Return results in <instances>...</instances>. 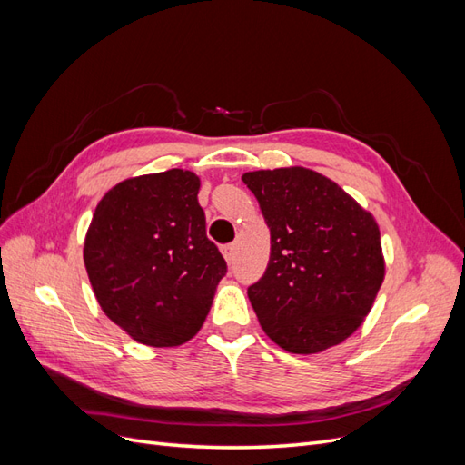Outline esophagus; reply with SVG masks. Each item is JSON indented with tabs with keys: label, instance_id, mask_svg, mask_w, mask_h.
Listing matches in <instances>:
<instances>
[{
	"label": "esophagus",
	"instance_id": "34e87169",
	"mask_svg": "<svg viewBox=\"0 0 465 465\" xmlns=\"http://www.w3.org/2000/svg\"><path fill=\"white\" fill-rule=\"evenodd\" d=\"M221 250H223L224 260H227L229 263H232V262H234V256H236V246H234V244H224Z\"/></svg>",
	"mask_w": 465,
	"mask_h": 465
}]
</instances>
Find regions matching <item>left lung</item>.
Listing matches in <instances>:
<instances>
[{"label":"left lung","mask_w":465,"mask_h":465,"mask_svg":"<svg viewBox=\"0 0 465 465\" xmlns=\"http://www.w3.org/2000/svg\"><path fill=\"white\" fill-rule=\"evenodd\" d=\"M242 182L272 234L267 270L248 287L263 331L297 355L345 341L384 281L374 217L335 182L302 166L246 173Z\"/></svg>","instance_id":"left-lung-1"}]
</instances>
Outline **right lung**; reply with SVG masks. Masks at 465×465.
<instances>
[{
    "instance_id": "right-lung-1",
    "label": "right lung",
    "mask_w": 465,
    "mask_h": 465,
    "mask_svg": "<svg viewBox=\"0 0 465 465\" xmlns=\"http://www.w3.org/2000/svg\"><path fill=\"white\" fill-rule=\"evenodd\" d=\"M198 192V176L173 168L120 182L94 209L83 246L94 297L143 345L192 340L227 273Z\"/></svg>"
}]
</instances>
